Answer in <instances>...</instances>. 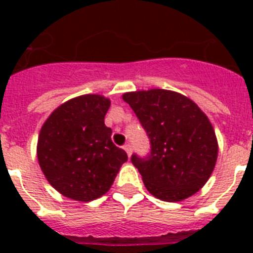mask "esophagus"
I'll list each match as a JSON object with an SVG mask.
<instances>
[{
  "instance_id": "obj_1",
  "label": "esophagus",
  "mask_w": 253,
  "mask_h": 253,
  "mask_svg": "<svg viewBox=\"0 0 253 253\" xmlns=\"http://www.w3.org/2000/svg\"><path fill=\"white\" fill-rule=\"evenodd\" d=\"M123 150L127 152V156L131 158V154H132V147H131V144H125V146H123Z\"/></svg>"
}]
</instances>
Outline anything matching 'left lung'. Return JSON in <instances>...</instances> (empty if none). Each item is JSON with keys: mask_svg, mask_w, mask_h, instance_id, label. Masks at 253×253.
I'll list each match as a JSON object with an SVG mask.
<instances>
[{"mask_svg": "<svg viewBox=\"0 0 253 253\" xmlns=\"http://www.w3.org/2000/svg\"><path fill=\"white\" fill-rule=\"evenodd\" d=\"M122 98L150 138L147 158L131 156L147 190L166 202L196 194L218 158L215 131L206 114L190 98L166 89L128 91Z\"/></svg>", "mask_w": 253, "mask_h": 253, "instance_id": "left-lung-1", "label": "left lung"}]
</instances>
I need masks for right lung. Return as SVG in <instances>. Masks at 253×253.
<instances>
[{"mask_svg":"<svg viewBox=\"0 0 253 253\" xmlns=\"http://www.w3.org/2000/svg\"><path fill=\"white\" fill-rule=\"evenodd\" d=\"M110 99L79 95L51 113L39 132L38 162L45 178L71 200L89 202L111 188L127 154L105 126Z\"/></svg>","mask_w":253,"mask_h":253,"instance_id":"1","label":"right lung"}]
</instances>
